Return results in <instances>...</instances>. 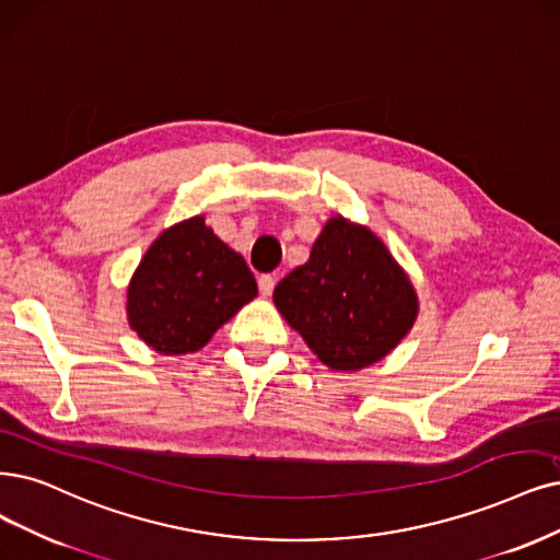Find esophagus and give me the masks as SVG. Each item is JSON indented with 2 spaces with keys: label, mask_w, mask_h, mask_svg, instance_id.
Returning <instances> with one entry per match:
<instances>
[{
  "label": "esophagus",
  "mask_w": 560,
  "mask_h": 560,
  "mask_svg": "<svg viewBox=\"0 0 560 560\" xmlns=\"http://www.w3.org/2000/svg\"><path fill=\"white\" fill-rule=\"evenodd\" d=\"M275 285H277V277H272V275H262V277L258 279V288H260V293H262L265 298L272 295Z\"/></svg>",
  "instance_id": "obj_1"
}]
</instances>
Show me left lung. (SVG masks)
Masks as SVG:
<instances>
[{
	"instance_id": "1",
	"label": "left lung",
	"mask_w": 560,
	"mask_h": 560,
	"mask_svg": "<svg viewBox=\"0 0 560 560\" xmlns=\"http://www.w3.org/2000/svg\"><path fill=\"white\" fill-rule=\"evenodd\" d=\"M275 304L318 360L360 371L399 346L418 318V293L385 242L341 214L327 219L308 260L275 288Z\"/></svg>"
}]
</instances>
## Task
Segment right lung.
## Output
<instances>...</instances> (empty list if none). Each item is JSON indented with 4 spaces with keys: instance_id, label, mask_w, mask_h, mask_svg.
Listing matches in <instances>:
<instances>
[{
    "instance_id": "1",
    "label": "right lung",
    "mask_w": 560,
    "mask_h": 560,
    "mask_svg": "<svg viewBox=\"0 0 560 560\" xmlns=\"http://www.w3.org/2000/svg\"><path fill=\"white\" fill-rule=\"evenodd\" d=\"M256 295L244 258L205 217H191L165 228L144 252L127 288V318L156 353L186 355Z\"/></svg>"
}]
</instances>
